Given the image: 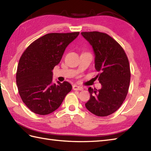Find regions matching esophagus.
I'll use <instances>...</instances> for the list:
<instances>
[{
    "instance_id": "obj_1",
    "label": "esophagus",
    "mask_w": 151,
    "mask_h": 151,
    "mask_svg": "<svg viewBox=\"0 0 151 151\" xmlns=\"http://www.w3.org/2000/svg\"><path fill=\"white\" fill-rule=\"evenodd\" d=\"M73 90H83L84 88L81 86H78L77 85H73Z\"/></svg>"
}]
</instances>
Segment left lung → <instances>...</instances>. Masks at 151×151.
Returning <instances> with one entry per match:
<instances>
[{"mask_svg":"<svg viewBox=\"0 0 151 151\" xmlns=\"http://www.w3.org/2000/svg\"><path fill=\"white\" fill-rule=\"evenodd\" d=\"M95 53L96 76L102 87L97 90L88 88L90 98L86 109L98 116L114 113L122 105L128 92L130 67L124 50L109 35L98 31L82 32Z\"/></svg>","mask_w":151,"mask_h":151,"instance_id":"1","label":"left lung"}]
</instances>
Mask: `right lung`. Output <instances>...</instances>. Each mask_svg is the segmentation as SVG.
Wrapping results in <instances>:
<instances>
[{"label":"right lung","mask_w":151,"mask_h":151,"mask_svg":"<svg viewBox=\"0 0 151 151\" xmlns=\"http://www.w3.org/2000/svg\"><path fill=\"white\" fill-rule=\"evenodd\" d=\"M79 32L46 34L32 42L22 54L16 84L23 102L33 113L46 115L58 109L72 86L65 81L52 84V71L66 47Z\"/></svg>","instance_id":"obj_1"}]
</instances>
